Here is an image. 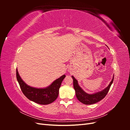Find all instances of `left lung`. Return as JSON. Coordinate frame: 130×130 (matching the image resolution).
Wrapping results in <instances>:
<instances>
[{"mask_svg": "<svg viewBox=\"0 0 130 130\" xmlns=\"http://www.w3.org/2000/svg\"><path fill=\"white\" fill-rule=\"evenodd\" d=\"M72 77L73 79V86L77 99L81 103L85 105H91L95 104L104 99L108 93V92L109 91V88L111 87V86L113 83L114 79L113 76L112 80L109 83V85L104 90L96 93L89 94L84 91L83 89L78 85L77 81L75 78L73 76H72Z\"/></svg>", "mask_w": 130, "mask_h": 130, "instance_id": "8db88e82", "label": "left lung"}]
</instances>
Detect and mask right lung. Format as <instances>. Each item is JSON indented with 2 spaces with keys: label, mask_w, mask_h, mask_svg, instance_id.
Returning <instances> with one entry per match:
<instances>
[{
  "label": "right lung",
  "mask_w": 130,
  "mask_h": 130,
  "mask_svg": "<svg viewBox=\"0 0 130 130\" xmlns=\"http://www.w3.org/2000/svg\"><path fill=\"white\" fill-rule=\"evenodd\" d=\"M17 80L24 95L30 100L40 105H48L55 100L58 95L59 89L65 75L55 80L48 87L44 88L32 87L26 85L20 77L16 69Z\"/></svg>",
  "instance_id": "1"
}]
</instances>
